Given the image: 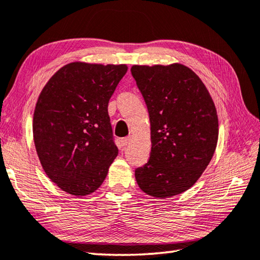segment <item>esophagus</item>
I'll return each mask as SVG.
<instances>
[{"label":"esophagus","instance_id":"obj_1","mask_svg":"<svg viewBox=\"0 0 260 260\" xmlns=\"http://www.w3.org/2000/svg\"><path fill=\"white\" fill-rule=\"evenodd\" d=\"M131 136H127V137H124V139L123 140H121V145H123V146H126L127 144H128L129 143V142H131Z\"/></svg>","mask_w":260,"mask_h":260}]
</instances>
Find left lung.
<instances>
[{
	"mask_svg": "<svg viewBox=\"0 0 260 260\" xmlns=\"http://www.w3.org/2000/svg\"><path fill=\"white\" fill-rule=\"evenodd\" d=\"M131 71L149 111L152 144L147 164L135 170L136 182L152 197L179 195L195 185L215 152L214 101L182 64L133 65Z\"/></svg>",
	"mask_w": 260,
	"mask_h": 260,
	"instance_id": "obj_1",
	"label": "left lung"
}]
</instances>
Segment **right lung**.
Here are the masks:
<instances>
[{
    "instance_id": "1",
    "label": "right lung",
    "mask_w": 260,
    "mask_h": 260,
    "mask_svg": "<svg viewBox=\"0 0 260 260\" xmlns=\"http://www.w3.org/2000/svg\"><path fill=\"white\" fill-rule=\"evenodd\" d=\"M126 64L72 62L45 84L32 119L36 151L45 174L70 195L92 194L118 154L108 103Z\"/></svg>"
}]
</instances>
